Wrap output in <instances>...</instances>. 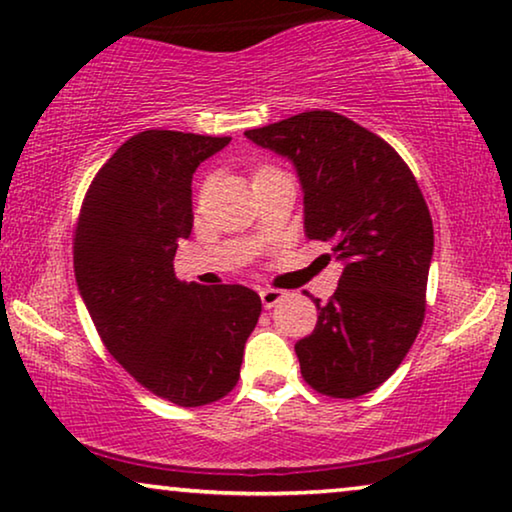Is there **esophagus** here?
<instances>
[{"label":"esophagus","mask_w":512,"mask_h":512,"mask_svg":"<svg viewBox=\"0 0 512 512\" xmlns=\"http://www.w3.org/2000/svg\"><path fill=\"white\" fill-rule=\"evenodd\" d=\"M284 296H286V293L279 291V289H263L261 291V303H263L265 310H270V307H275L279 300H284Z\"/></svg>","instance_id":"1"}]
</instances>
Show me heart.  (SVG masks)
<instances>
[{"instance_id":"obj_1","label":"heart","mask_w":512,"mask_h":512,"mask_svg":"<svg viewBox=\"0 0 512 512\" xmlns=\"http://www.w3.org/2000/svg\"><path fill=\"white\" fill-rule=\"evenodd\" d=\"M261 170H268V167H258V170H256V172H261ZM256 172H254V174H256Z\"/></svg>"}]
</instances>
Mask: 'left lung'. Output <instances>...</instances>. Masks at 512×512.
I'll list each match as a JSON object with an SVG mask.
<instances>
[{"label":"left lung","mask_w":512,"mask_h":512,"mask_svg":"<svg viewBox=\"0 0 512 512\" xmlns=\"http://www.w3.org/2000/svg\"><path fill=\"white\" fill-rule=\"evenodd\" d=\"M291 158L305 191V235L345 261L296 342L303 380L321 396L380 387L410 352L426 314L433 221L415 174L391 144L335 111L314 109L244 132Z\"/></svg>","instance_id":"1"}]
</instances>
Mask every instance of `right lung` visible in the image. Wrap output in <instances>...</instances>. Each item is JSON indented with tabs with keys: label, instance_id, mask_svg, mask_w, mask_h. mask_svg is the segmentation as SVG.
I'll return each mask as SVG.
<instances>
[{
	"label": "right lung",
	"instance_id": "add662e5",
	"mask_svg": "<svg viewBox=\"0 0 512 512\" xmlns=\"http://www.w3.org/2000/svg\"><path fill=\"white\" fill-rule=\"evenodd\" d=\"M230 137L132 135L90 181L74 226V275L109 354L151 394L181 408L228 396L261 298L240 284L174 277L193 228L191 181Z\"/></svg>",
	"mask_w": 512,
	"mask_h": 512
}]
</instances>
